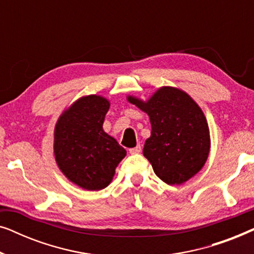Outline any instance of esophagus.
Returning a JSON list of instances; mask_svg holds the SVG:
<instances>
[{
  "label": "esophagus",
  "instance_id": "obj_1",
  "mask_svg": "<svg viewBox=\"0 0 254 254\" xmlns=\"http://www.w3.org/2000/svg\"><path fill=\"white\" fill-rule=\"evenodd\" d=\"M141 145L140 144H137L136 147H134V148H131V149H129V154H131V155H135V154H140L141 152Z\"/></svg>",
  "mask_w": 254,
  "mask_h": 254
}]
</instances>
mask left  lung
<instances>
[{
    "instance_id": "obj_1",
    "label": "left lung",
    "mask_w": 254,
    "mask_h": 254,
    "mask_svg": "<svg viewBox=\"0 0 254 254\" xmlns=\"http://www.w3.org/2000/svg\"><path fill=\"white\" fill-rule=\"evenodd\" d=\"M127 100L149 116L150 137L143 155L168 185H182L206 164L210 151L206 117L192 97L175 86H162L148 100Z\"/></svg>"
}]
</instances>
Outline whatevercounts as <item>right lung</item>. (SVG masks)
<instances>
[{
	"instance_id": "1",
	"label": "right lung",
	"mask_w": 254,
	"mask_h": 254,
	"mask_svg": "<svg viewBox=\"0 0 254 254\" xmlns=\"http://www.w3.org/2000/svg\"><path fill=\"white\" fill-rule=\"evenodd\" d=\"M110 100L83 96L67 107L54 128V156L61 172L86 190H100L112 182L126 150L105 133L103 124Z\"/></svg>"
}]
</instances>
